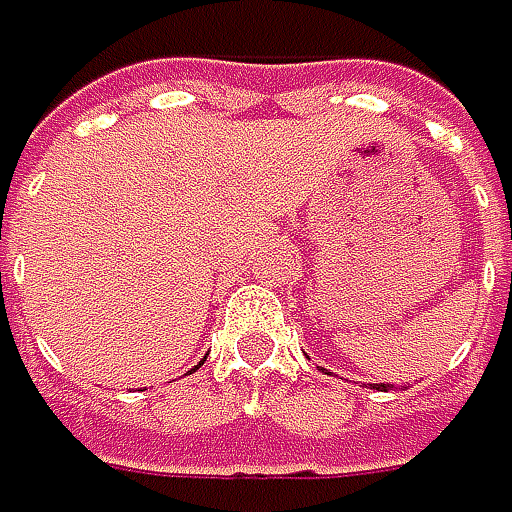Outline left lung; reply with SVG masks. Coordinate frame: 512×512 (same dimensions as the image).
Returning <instances> with one entry per match:
<instances>
[{"mask_svg": "<svg viewBox=\"0 0 512 512\" xmlns=\"http://www.w3.org/2000/svg\"><path fill=\"white\" fill-rule=\"evenodd\" d=\"M371 389H377V392H386V389H392V383H369Z\"/></svg>", "mask_w": 512, "mask_h": 512, "instance_id": "obj_1", "label": "left lung"}]
</instances>
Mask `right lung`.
I'll list each match as a JSON object with an SVG mask.
<instances>
[{
	"label": "right lung",
	"mask_w": 512,
	"mask_h": 512,
	"mask_svg": "<svg viewBox=\"0 0 512 512\" xmlns=\"http://www.w3.org/2000/svg\"><path fill=\"white\" fill-rule=\"evenodd\" d=\"M198 366H201V363H198ZM198 366H195V369H198Z\"/></svg>",
	"instance_id": "obj_1"
}]
</instances>
